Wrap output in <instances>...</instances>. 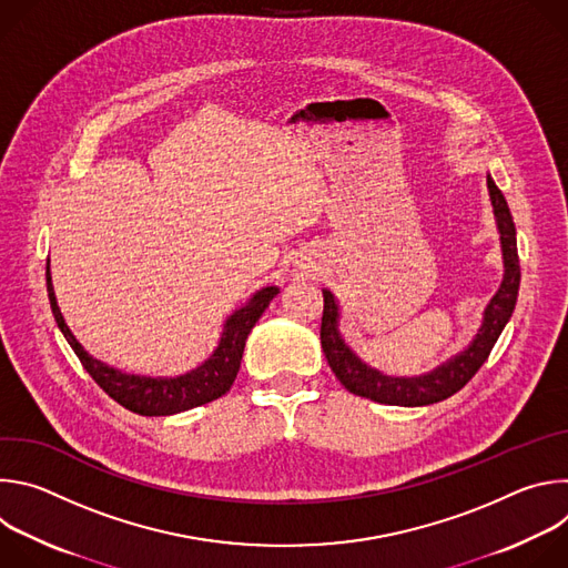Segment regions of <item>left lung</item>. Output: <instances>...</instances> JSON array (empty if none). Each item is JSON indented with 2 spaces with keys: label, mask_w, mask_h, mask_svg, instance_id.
Returning a JSON list of instances; mask_svg holds the SVG:
<instances>
[{
  "label": "left lung",
  "mask_w": 568,
  "mask_h": 568,
  "mask_svg": "<svg viewBox=\"0 0 568 568\" xmlns=\"http://www.w3.org/2000/svg\"><path fill=\"white\" fill-rule=\"evenodd\" d=\"M490 200L497 215V226L501 233V252H504V281L499 292L485 307L483 323L471 339V344L458 353L456 357L447 359L432 373L418 377H388L379 371L362 364L359 357L344 344L337 333V303L335 296L323 290V316H321V348L326 353V359L337 375V379L355 395L368 397L379 404H399V407H423V404H434L447 399L456 390H460L483 366V362L490 357L501 331L513 316L521 270H519V254H517V231L508 209L504 193L497 189L493 178L488 175Z\"/></svg>",
  "instance_id": "obj_1"
}]
</instances>
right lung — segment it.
Instances as JSON below:
<instances>
[{"label":"right lung","instance_id":"1","mask_svg":"<svg viewBox=\"0 0 568 568\" xmlns=\"http://www.w3.org/2000/svg\"><path fill=\"white\" fill-rule=\"evenodd\" d=\"M47 292H49V303H51V312H53L58 328L62 331L64 339L78 355L80 364H83V368L92 375V379L114 402H119L121 407H125L128 412H134L139 416H173V414L200 407V404L222 397L231 388V384L240 371V359H242V351H245L247 335L256 326V321L263 316L270 301L278 294L276 287H265V290L256 292L254 298L245 307L235 310L224 323V333H222L217 348L202 366H197L195 371L180 375V377H171V379L156 377L154 379V377L125 375L121 371H114V368L101 364L99 359L90 357L83 351V346L75 342V337L67 328V323L60 314V307H58L55 294H53V285H51L49 267H47Z\"/></svg>","mask_w":568,"mask_h":568}]
</instances>
